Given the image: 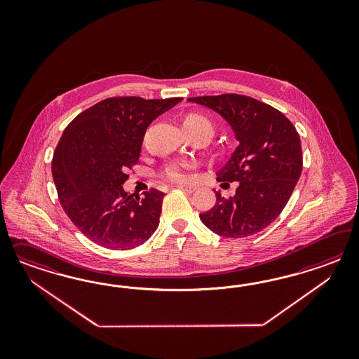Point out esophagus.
<instances>
[{
    "instance_id": "34e87169",
    "label": "esophagus",
    "mask_w": 359,
    "mask_h": 359,
    "mask_svg": "<svg viewBox=\"0 0 359 359\" xmlns=\"http://www.w3.org/2000/svg\"><path fill=\"white\" fill-rule=\"evenodd\" d=\"M176 188H179V189H183L185 192H188V194H192L194 191L196 189L195 185H175Z\"/></svg>"
}]
</instances>
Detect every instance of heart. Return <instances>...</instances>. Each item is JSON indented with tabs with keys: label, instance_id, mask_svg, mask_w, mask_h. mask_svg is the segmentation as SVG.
I'll list each match as a JSON object with an SVG mask.
<instances>
[{
	"label": "heart",
	"instance_id": "b5f03b06",
	"mask_svg": "<svg viewBox=\"0 0 359 359\" xmlns=\"http://www.w3.org/2000/svg\"><path fill=\"white\" fill-rule=\"evenodd\" d=\"M185 130L188 133H208L213 135L215 125L208 118L207 116L200 113H189L184 120ZM189 167V163L185 162H175L168 164L164 168L163 176L171 182H183L185 179V170Z\"/></svg>",
	"mask_w": 359,
	"mask_h": 359
}]
</instances>
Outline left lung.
Listing matches in <instances>:
<instances>
[{"instance_id":"obj_1","label":"left lung","mask_w":359,"mask_h":359,"mask_svg":"<svg viewBox=\"0 0 359 359\" xmlns=\"http://www.w3.org/2000/svg\"><path fill=\"white\" fill-rule=\"evenodd\" d=\"M221 114L239 146L217 172L218 182H238L236 195L216 192V204L200 215L203 224L226 238H243L267 228L282 213L302 170L299 133L282 111L255 98L225 93L188 98Z\"/></svg>"}]
</instances>
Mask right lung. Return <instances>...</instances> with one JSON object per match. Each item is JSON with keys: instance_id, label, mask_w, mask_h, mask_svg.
Returning a JSON list of instances; mask_svg holds the SVG:
<instances>
[{"instance_id": "obj_1", "label": "right lung", "mask_w": 359, "mask_h": 359, "mask_svg": "<svg viewBox=\"0 0 359 359\" xmlns=\"http://www.w3.org/2000/svg\"><path fill=\"white\" fill-rule=\"evenodd\" d=\"M183 98L110 97L80 113L65 128L51 163L59 201L88 239L130 250L159 225L163 192L129 195L122 185L138 163L146 129Z\"/></svg>"}]
</instances>
